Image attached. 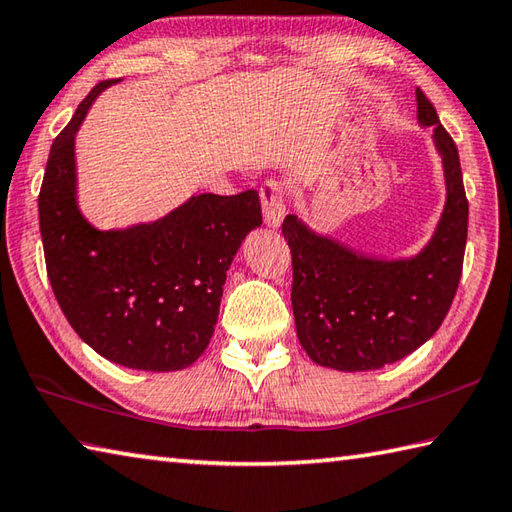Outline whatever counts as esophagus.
I'll list each match as a JSON object with an SVG mask.
<instances>
[{
	"label": "esophagus",
	"mask_w": 512,
	"mask_h": 512,
	"mask_svg": "<svg viewBox=\"0 0 512 512\" xmlns=\"http://www.w3.org/2000/svg\"><path fill=\"white\" fill-rule=\"evenodd\" d=\"M259 197H262V210H264V221L266 226L277 228L282 224V219L286 215V203H284V188L280 181H266L262 185V192H259Z\"/></svg>",
	"instance_id": "34e87169"
}]
</instances>
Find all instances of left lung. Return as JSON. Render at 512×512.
<instances>
[{"label":"left lung","instance_id":"left-lung-1","mask_svg":"<svg viewBox=\"0 0 512 512\" xmlns=\"http://www.w3.org/2000/svg\"><path fill=\"white\" fill-rule=\"evenodd\" d=\"M416 105L418 123L434 125L448 190L439 226L421 253L376 259L318 235L295 215L282 224L293 257L297 338L322 367L369 371L405 358L434 336L457 293L468 237L459 152L421 89Z\"/></svg>","mask_w":512,"mask_h":512}]
</instances>
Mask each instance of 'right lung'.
<instances>
[{
	"instance_id": "1",
	"label": "right lung",
	"mask_w": 512,
	"mask_h": 512,
	"mask_svg": "<svg viewBox=\"0 0 512 512\" xmlns=\"http://www.w3.org/2000/svg\"><path fill=\"white\" fill-rule=\"evenodd\" d=\"M105 80L51 145L37 199L46 273L73 331L116 365L190 367L215 333L232 257L262 226L257 190L197 194L152 224L98 230L76 199V132Z\"/></svg>"
}]
</instances>
